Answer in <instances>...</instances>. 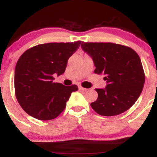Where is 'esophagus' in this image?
<instances>
[{
    "label": "esophagus",
    "mask_w": 157,
    "mask_h": 157,
    "mask_svg": "<svg viewBox=\"0 0 157 157\" xmlns=\"http://www.w3.org/2000/svg\"><path fill=\"white\" fill-rule=\"evenodd\" d=\"M79 90H80V91H87V89H85V88L82 87V86H79Z\"/></svg>",
    "instance_id": "1"
}]
</instances>
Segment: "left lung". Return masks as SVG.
Masks as SVG:
<instances>
[{"mask_svg": "<svg viewBox=\"0 0 157 157\" xmlns=\"http://www.w3.org/2000/svg\"><path fill=\"white\" fill-rule=\"evenodd\" d=\"M81 47L92 57L94 73L103 75L107 85L96 89L98 97L91 108L102 116H115L125 112L142 93L145 73L141 60L134 49L113 43H85Z\"/></svg>", "mask_w": 157, "mask_h": 157, "instance_id": "obj_1", "label": "left lung"}]
</instances>
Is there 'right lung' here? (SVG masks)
<instances>
[{
    "label": "right lung",
    "mask_w": 157,
    "mask_h": 157,
    "mask_svg": "<svg viewBox=\"0 0 157 157\" xmlns=\"http://www.w3.org/2000/svg\"><path fill=\"white\" fill-rule=\"evenodd\" d=\"M80 44L81 41H75L40 44L20 57L15 71V96L29 115L49 120L63 112L71 93L78 87L54 82V75L64 73L68 58Z\"/></svg>",
    "instance_id": "right-lung-1"
}]
</instances>
